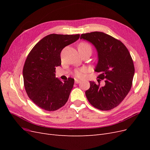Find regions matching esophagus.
Returning a JSON list of instances; mask_svg holds the SVG:
<instances>
[{"instance_id":"esophagus-1","label":"esophagus","mask_w":150,"mask_h":150,"mask_svg":"<svg viewBox=\"0 0 150 150\" xmlns=\"http://www.w3.org/2000/svg\"><path fill=\"white\" fill-rule=\"evenodd\" d=\"M81 82V81L80 80H79V79H75V83H76V84H78V83H79Z\"/></svg>"}]
</instances>
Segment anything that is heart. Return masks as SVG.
Instances as JSON below:
<instances>
[{"label":"heart","mask_w":150,"mask_h":150,"mask_svg":"<svg viewBox=\"0 0 150 150\" xmlns=\"http://www.w3.org/2000/svg\"><path fill=\"white\" fill-rule=\"evenodd\" d=\"M85 48H89L91 49V46L86 42H81L78 45V49ZM86 71V69H84V68H81V69L76 70L74 72V76L77 78H82L84 76Z\"/></svg>","instance_id":"heart-1"}]
</instances>
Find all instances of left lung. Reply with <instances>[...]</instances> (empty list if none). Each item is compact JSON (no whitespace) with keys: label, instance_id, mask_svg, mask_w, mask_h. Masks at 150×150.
Returning <instances> with one entry per match:
<instances>
[{"label":"left lung","instance_id":"1","mask_svg":"<svg viewBox=\"0 0 150 150\" xmlns=\"http://www.w3.org/2000/svg\"><path fill=\"white\" fill-rule=\"evenodd\" d=\"M96 49L98 62L94 71L99 72V84L90 81L85 92L88 101L98 110L108 111L118 106L132 86L134 67L128 49L120 40L102 32L81 34ZM105 79L100 86L99 81Z\"/></svg>","mask_w":150,"mask_h":150}]
</instances>
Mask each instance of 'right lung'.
Here are the masks:
<instances>
[{"label":"right lung","instance_id":"obj_1","mask_svg":"<svg viewBox=\"0 0 150 150\" xmlns=\"http://www.w3.org/2000/svg\"><path fill=\"white\" fill-rule=\"evenodd\" d=\"M79 34H49L36 44L23 67L24 84L29 98L46 111H56L68 100L74 79L62 82L56 78V67L61 64V52L76 42Z\"/></svg>","mask_w":150,"mask_h":150}]
</instances>
